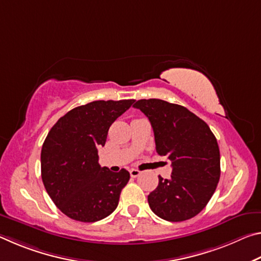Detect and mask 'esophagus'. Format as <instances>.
Listing matches in <instances>:
<instances>
[{
    "label": "esophagus",
    "mask_w": 261,
    "mask_h": 261,
    "mask_svg": "<svg viewBox=\"0 0 261 261\" xmlns=\"http://www.w3.org/2000/svg\"><path fill=\"white\" fill-rule=\"evenodd\" d=\"M130 175H131V177L136 178L140 175V171L138 169H130Z\"/></svg>",
    "instance_id": "1"
}]
</instances>
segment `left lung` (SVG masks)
Returning <instances> with one entry per match:
<instances>
[{"instance_id": "left-lung-1", "label": "left lung", "mask_w": 261, "mask_h": 261, "mask_svg": "<svg viewBox=\"0 0 261 261\" xmlns=\"http://www.w3.org/2000/svg\"><path fill=\"white\" fill-rule=\"evenodd\" d=\"M148 117L159 155L171 161V176L148 194L159 218L180 222L205 208L220 179V149L206 123L183 106L160 99H141L134 105Z\"/></svg>"}]
</instances>
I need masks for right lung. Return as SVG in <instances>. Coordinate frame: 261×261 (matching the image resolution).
<instances>
[{"label": "right lung", "instance_id": "add662e5", "mask_svg": "<svg viewBox=\"0 0 261 261\" xmlns=\"http://www.w3.org/2000/svg\"><path fill=\"white\" fill-rule=\"evenodd\" d=\"M135 100L93 101L57 121L41 149V177L62 213L81 222H95L116 210L129 171L113 173L99 165L110 125Z\"/></svg>", "mask_w": 261, "mask_h": 261}]
</instances>
